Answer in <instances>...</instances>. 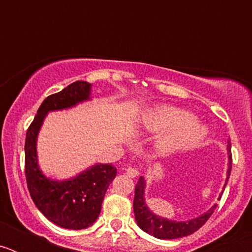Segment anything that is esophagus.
Masks as SVG:
<instances>
[{"label":"esophagus","instance_id":"esophagus-1","mask_svg":"<svg viewBox=\"0 0 252 252\" xmlns=\"http://www.w3.org/2000/svg\"><path fill=\"white\" fill-rule=\"evenodd\" d=\"M126 174L131 178H136L137 175H139V170H137L136 168H131L130 166V168L126 169Z\"/></svg>","mask_w":252,"mask_h":252}]
</instances>
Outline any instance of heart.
<instances>
[{"instance_id": "obj_1", "label": "heart", "mask_w": 252, "mask_h": 252, "mask_svg": "<svg viewBox=\"0 0 252 252\" xmlns=\"http://www.w3.org/2000/svg\"><path fill=\"white\" fill-rule=\"evenodd\" d=\"M146 124L154 130L165 131L157 140V150L169 154L206 139L208 128L194 121L190 112L173 106H161L146 115Z\"/></svg>"}]
</instances>
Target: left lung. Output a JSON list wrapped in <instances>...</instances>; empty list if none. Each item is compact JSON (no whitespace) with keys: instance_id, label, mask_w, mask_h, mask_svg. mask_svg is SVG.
<instances>
[{"instance_id":"8db88e82","label":"left lung","mask_w":252,"mask_h":252,"mask_svg":"<svg viewBox=\"0 0 252 252\" xmlns=\"http://www.w3.org/2000/svg\"><path fill=\"white\" fill-rule=\"evenodd\" d=\"M227 155H228V162H227V177H226V187L228 178L231 174V168H232V155H231V142L227 144ZM145 188L146 180L144 177L139 178L136 187H135V198H133V213H135V220H136L137 226L142 231H145L149 235L157 237L160 240H173L186 237V236L192 235L197 230H199L207 221L208 218L215 212L217 204H213L211 208L204 212L203 215L198 217L188 220V221H174L169 218L158 216L151 211L148 207L145 201ZM223 190L221 192L218 199H221V195Z\"/></svg>"}]
</instances>
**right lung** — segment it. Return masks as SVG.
Returning <instances> with one entry per match:
<instances>
[{"label":"right lung","mask_w":252,"mask_h":252,"mask_svg":"<svg viewBox=\"0 0 252 252\" xmlns=\"http://www.w3.org/2000/svg\"><path fill=\"white\" fill-rule=\"evenodd\" d=\"M91 93L92 84L77 81L46 97L26 132L25 174L31 198L49 221L68 230H83L94 223L117 169L112 164L98 162L69 179H51L39 166L37 136L49 112L68 110L90 101Z\"/></svg>","instance_id":"1"}]
</instances>
